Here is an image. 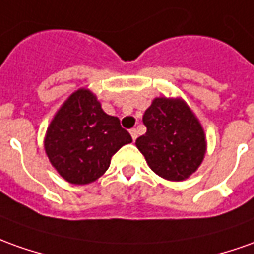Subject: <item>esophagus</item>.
<instances>
[{
	"label": "esophagus",
	"instance_id": "34e87169",
	"mask_svg": "<svg viewBox=\"0 0 254 254\" xmlns=\"http://www.w3.org/2000/svg\"><path fill=\"white\" fill-rule=\"evenodd\" d=\"M130 134H131V138H132V141H135L138 137V131L135 130V128H131Z\"/></svg>",
	"mask_w": 254,
	"mask_h": 254
}]
</instances>
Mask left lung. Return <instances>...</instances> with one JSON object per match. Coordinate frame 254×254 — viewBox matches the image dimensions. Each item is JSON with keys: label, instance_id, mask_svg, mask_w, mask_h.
Returning a JSON list of instances; mask_svg holds the SVG:
<instances>
[{"label": "left lung", "instance_id": "left-lung-1", "mask_svg": "<svg viewBox=\"0 0 254 254\" xmlns=\"http://www.w3.org/2000/svg\"><path fill=\"white\" fill-rule=\"evenodd\" d=\"M146 132L135 145L150 170L169 181L190 178L207 149L203 127L183 98L157 97L145 110Z\"/></svg>", "mask_w": 254, "mask_h": 254}]
</instances>
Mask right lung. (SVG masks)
Returning a JSON list of instances; mask_svg holds the SVG:
<instances>
[{
  "label": "right lung",
  "instance_id": "add662e5",
  "mask_svg": "<svg viewBox=\"0 0 254 254\" xmlns=\"http://www.w3.org/2000/svg\"><path fill=\"white\" fill-rule=\"evenodd\" d=\"M130 142L128 131L122 128L117 117L105 113L97 95L78 88L51 120L44 149L61 177L85 185L104 176L112 156Z\"/></svg>",
  "mask_w": 254,
  "mask_h": 254
}]
</instances>
